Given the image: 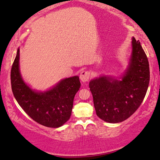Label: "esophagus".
Masks as SVG:
<instances>
[{
	"label": "esophagus",
	"instance_id": "1",
	"mask_svg": "<svg viewBox=\"0 0 160 160\" xmlns=\"http://www.w3.org/2000/svg\"><path fill=\"white\" fill-rule=\"evenodd\" d=\"M90 78H91V73L89 71H82L80 75V78L82 82H88Z\"/></svg>",
	"mask_w": 160,
	"mask_h": 160
}]
</instances>
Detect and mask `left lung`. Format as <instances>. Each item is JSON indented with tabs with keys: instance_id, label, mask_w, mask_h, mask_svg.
Returning a JSON list of instances; mask_svg holds the SVG:
<instances>
[{
	"instance_id": "8db88e82",
	"label": "left lung",
	"mask_w": 160,
	"mask_h": 160,
	"mask_svg": "<svg viewBox=\"0 0 160 160\" xmlns=\"http://www.w3.org/2000/svg\"><path fill=\"white\" fill-rule=\"evenodd\" d=\"M149 81L148 59L139 40L133 38L129 66L122 81L106 76L90 81L98 117L110 123L127 120L143 102Z\"/></svg>"
}]
</instances>
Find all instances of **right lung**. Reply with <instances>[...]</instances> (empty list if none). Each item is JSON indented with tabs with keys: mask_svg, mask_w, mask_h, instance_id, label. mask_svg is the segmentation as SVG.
I'll list each match as a JSON object with an SVG mask.
<instances>
[{
	"mask_svg": "<svg viewBox=\"0 0 160 160\" xmlns=\"http://www.w3.org/2000/svg\"><path fill=\"white\" fill-rule=\"evenodd\" d=\"M19 49L11 68L14 97L25 112L40 124L57 128L71 118L75 94L80 88L79 77L66 78L46 92H36L24 82L19 69Z\"/></svg>",
	"mask_w": 160,
	"mask_h": 160,
	"instance_id": "add662e5",
	"label": "right lung"
}]
</instances>
